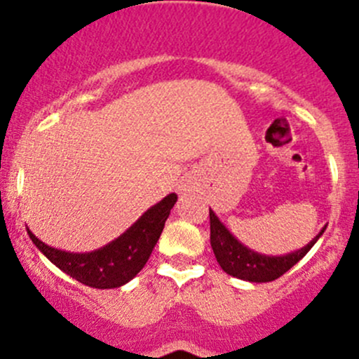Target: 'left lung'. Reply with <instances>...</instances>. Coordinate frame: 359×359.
<instances>
[{"mask_svg":"<svg viewBox=\"0 0 359 359\" xmlns=\"http://www.w3.org/2000/svg\"><path fill=\"white\" fill-rule=\"evenodd\" d=\"M323 231L309 245L297 250V252L288 253V255H260V253L241 245L217 219L215 213L210 210V243H212L217 262L231 276L245 281H253V283H267V281H274L283 276L290 267L295 266L313 248V245L323 234Z\"/></svg>","mask_w":359,"mask_h":359,"instance_id":"8db88e82","label":"left lung"}]
</instances>
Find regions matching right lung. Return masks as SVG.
<instances>
[{
	"instance_id": "right-lung-1",
	"label": "right lung",
	"mask_w": 359,
	"mask_h": 359,
	"mask_svg": "<svg viewBox=\"0 0 359 359\" xmlns=\"http://www.w3.org/2000/svg\"><path fill=\"white\" fill-rule=\"evenodd\" d=\"M175 201L177 194H168L151 206L118 240L90 253H69L55 250L38 240L29 229L27 233L32 243L45 253L46 259L52 260L60 271L74 278L76 281L100 290L118 288L128 283L146 266Z\"/></svg>"
}]
</instances>
